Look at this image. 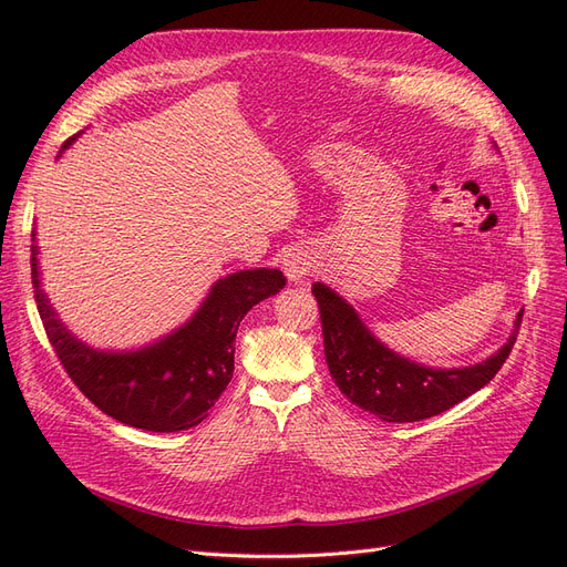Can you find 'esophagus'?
<instances>
[{"label":"esophagus","instance_id":"esophagus-1","mask_svg":"<svg viewBox=\"0 0 567 567\" xmlns=\"http://www.w3.org/2000/svg\"><path fill=\"white\" fill-rule=\"evenodd\" d=\"M284 271H286L288 281H293V284L305 281V279L310 277V274L315 271V260H312V255H310V252H305V250H293V252H288V255L284 257Z\"/></svg>","mask_w":567,"mask_h":567}]
</instances>
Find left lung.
Here are the masks:
<instances>
[{
	"label": "left lung",
	"mask_w": 567,
	"mask_h": 567,
	"mask_svg": "<svg viewBox=\"0 0 567 567\" xmlns=\"http://www.w3.org/2000/svg\"><path fill=\"white\" fill-rule=\"evenodd\" d=\"M312 293L321 312L323 354L331 379L352 404L388 423L431 419L485 388L504 367L523 321V312H518L508 340L485 362L433 369L383 346L333 288L317 281Z\"/></svg>",
	"instance_id": "8db88e82"
}]
</instances>
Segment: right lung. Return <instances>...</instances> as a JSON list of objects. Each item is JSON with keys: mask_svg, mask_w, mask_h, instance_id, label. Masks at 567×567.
<instances>
[{"mask_svg": "<svg viewBox=\"0 0 567 567\" xmlns=\"http://www.w3.org/2000/svg\"><path fill=\"white\" fill-rule=\"evenodd\" d=\"M78 134L63 144L65 151ZM35 302L63 369L111 419L153 433L188 431L208 416L234 375V342L244 317L286 286L279 269H241L213 284L192 319L136 350H96L59 319L40 279V246H30Z\"/></svg>", "mask_w": 567, "mask_h": 567, "instance_id": "1", "label": "right lung"}]
</instances>
